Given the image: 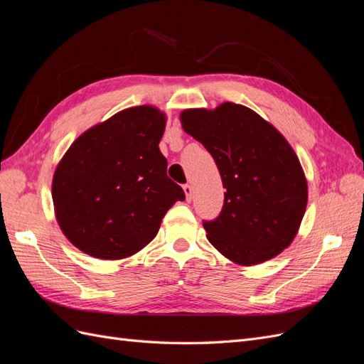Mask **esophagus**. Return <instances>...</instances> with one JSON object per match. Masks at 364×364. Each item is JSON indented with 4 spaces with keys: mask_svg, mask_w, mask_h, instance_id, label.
I'll return each instance as SVG.
<instances>
[{
    "mask_svg": "<svg viewBox=\"0 0 364 364\" xmlns=\"http://www.w3.org/2000/svg\"><path fill=\"white\" fill-rule=\"evenodd\" d=\"M183 193H185V196H186V200H191V197H193V186L191 185H188V183H185L183 185Z\"/></svg>",
    "mask_w": 364,
    "mask_h": 364,
    "instance_id": "1",
    "label": "esophagus"
}]
</instances>
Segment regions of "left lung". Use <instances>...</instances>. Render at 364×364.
<instances>
[{
  "instance_id": "8db88e82",
  "label": "left lung",
  "mask_w": 364,
  "mask_h": 364,
  "mask_svg": "<svg viewBox=\"0 0 364 364\" xmlns=\"http://www.w3.org/2000/svg\"><path fill=\"white\" fill-rule=\"evenodd\" d=\"M181 123L211 153L226 188L222 213L203 222L209 243L240 266L279 255L299 230L308 200L287 139L252 109L229 102L214 111L185 109Z\"/></svg>"
}]
</instances>
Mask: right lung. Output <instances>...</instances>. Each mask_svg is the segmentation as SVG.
I'll use <instances>...</instances> for the list:
<instances>
[{"label": "right lung", "instance_id": "obj_1", "mask_svg": "<svg viewBox=\"0 0 364 364\" xmlns=\"http://www.w3.org/2000/svg\"><path fill=\"white\" fill-rule=\"evenodd\" d=\"M165 121L158 107H129L83 132L65 153L51 194L62 232L77 249L100 259L132 257L185 200L159 150Z\"/></svg>", "mask_w": 364, "mask_h": 364}]
</instances>
